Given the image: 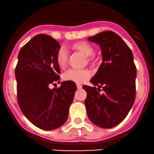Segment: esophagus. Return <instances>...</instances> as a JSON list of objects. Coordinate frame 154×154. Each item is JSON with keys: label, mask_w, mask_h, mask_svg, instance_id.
I'll return each mask as SVG.
<instances>
[{"label": "esophagus", "mask_w": 154, "mask_h": 154, "mask_svg": "<svg viewBox=\"0 0 154 154\" xmlns=\"http://www.w3.org/2000/svg\"><path fill=\"white\" fill-rule=\"evenodd\" d=\"M76 86H77V88L79 89V90H80V89L82 88V85H80V84H77Z\"/></svg>", "instance_id": "34e87169"}]
</instances>
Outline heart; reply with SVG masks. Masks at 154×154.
<instances>
[{
	"label": "heart",
	"instance_id": "b5f03b06",
	"mask_svg": "<svg viewBox=\"0 0 154 154\" xmlns=\"http://www.w3.org/2000/svg\"><path fill=\"white\" fill-rule=\"evenodd\" d=\"M74 50L82 53L86 56H91L94 53V49L91 44L86 42H79L72 45ZM68 59V51L64 47L58 49L56 54V62L60 67H64L66 64ZM91 76V72L88 69H69L63 75V79L75 83H83Z\"/></svg>",
	"mask_w": 154,
	"mask_h": 154
}]
</instances>
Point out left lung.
Segmentation results:
<instances>
[{
	"label": "left lung",
	"mask_w": 154,
	"mask_h": 154,
	"mask_svg": "<svg viewBox=\"0 0 154 154\" xmlns=\"http://www.w3.org/2000/svg\"><path fill=\"white\" fill-rule=\"evenodd\" d=\"M88 40L99 45L102 62L90 80L94 86H83L88 95L85 101L87 113L96 126L112 128L125 119L135 101L134 55L123 39L112 31L101 32ZM101 88L102 94L99 93Z\"/></svg>",
	"instance_id": "left-lung-1"
}]
</instances>
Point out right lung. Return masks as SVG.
<instances>
[{"label":"right lung","mask_w":154,"mask_h":154,"mask_svg":"<svg viewBox=\"0 0 154 154\" xmlns=\"http://www.w3.org/2000/svg\"><path fill=\"white\" fill-rule=\"evenodd\" d=\"M60 47L51 36L37 35L20 49L15 67L20 110L30 122L44 131L57 129L66 122L77 89L68 81L58 88H49L60 79L56 62Z\"/></svg>","instance_id":"add662e5"}]
</instances>
